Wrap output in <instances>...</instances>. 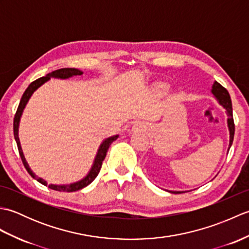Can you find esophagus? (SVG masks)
I'll use <instances>...</instances> for the list:
<instances>
[{
	"label": "esophagus",
	"mask_w": 249,
	"mask_h": 249,
	"mask_svg": "<svg viewBox=\"0 0 249 249\" xmlns=\"http://www.w3.org/2000/svg\"><path fill=\"white\" fill-rule=\"evenodd\" d=\"M146 128V125L144 123H141V122H137L134 125V129L136 130H143Z\"/></svg>",
	"instance_id": "34e87169"
}]
</instances>
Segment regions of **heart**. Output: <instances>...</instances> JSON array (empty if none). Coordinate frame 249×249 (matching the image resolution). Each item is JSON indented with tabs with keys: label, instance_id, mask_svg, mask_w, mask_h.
<instances>
[{
	"label": "heart",
	"instance_id": "b5f03b06",
	"mask_svg": "<svg viewBox=\"0 0 249 249\" xmlns=\"http://www.w3.org/2000/svg\"><path fill=\"white\" fill-rule=\"evenodd\" d=\"M167 86H165V84H157V86L155 87V92L158 94V95H161V94H165L167 92Z\"/></svg>",
	"mask_w": 249,
	"mask_h": 249
}]
</instances>
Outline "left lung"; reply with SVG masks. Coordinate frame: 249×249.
<instances>
[{"label":"left lung","mask_w":249,"mask_h":249,"mask_svg":"<svg viewBox=\"0 0 249 249\" xmlns=\"http://www.w3.org/2000/svg\"><path fill=\"white\" fill-rule=\"evenodd\" d=\"M212 93L214 94V96L217 98L220 105H223V107L227 110V113H228V127L230 131V143H229V149L232 145V142H233L234 138V130H235V126H234V121H233V114H232V103H231V98L229 92L221 86L220 83L217 81H215L212 88ZM172 194H181V192H170ZM183 193V192H182Z\"/></svg>","instance_id":"1"}]
</instances>
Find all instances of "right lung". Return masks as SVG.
Masks as SVG:
<instances>
[{
	"instance_id": "add662e5",
	"label": "right lung",
	"mask_w": 249,
	"mask_h": 249,
	"mask_svg": "<svg viewBox=\"0 0 249 249\" xmlns=\"http://www.w3.org/2000/svg\"><path fill=\"white\" fill-rule=\"evenodd\" d=\"M77 75H82V71L76 70V68H61V70H56L54 71H51L49 72L48 75L45 76V77H41L38 78L37 80L32 82L30 86L28 87V89H25L22 97H21L20 100V104L18 106V109H17V112L15 114V118H14V136H15V139L16 142H17V145H18V151H19V154L21 157V160H22L23 165L26 169V171L30 173V176L32 178H34L36 181H38L39 183H41L45 186H47V183L46 181H44L43 178H40L38 177H36L35 174L31 171V169L29 168V165L26 163L25 160H24V156H23V153L22 150H21V146H20V141H19V137H18V127H19V121L21 118V114H22V111L25 107L26 103H28V100L30 99V97L32 96V94L34 93V91H36L37 89H38L41 84L45 83L46 81H48L50 77H54V78H61V79H66V78H70L71 76H77ZM119 136H113V137H110V138L106 139L102 145L99 146L98 152H97V155L96 158H95V161H94V165L91 169V171L89 172L88 176L84 178L81 181H79L77 183H73V184H70V185H53V184H50L49 185V188L53 189V190H57V192H67V193H71V192H77V190H80L83 187L88 186L89 184H91L95 178L98 176V173L100 171V168H102L103 165V161L105 160L106 155H107V152L109 146L111 145V143L114 140L118 139Z\"/></svg>"
}]
</instances>
